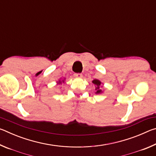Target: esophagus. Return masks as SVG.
<instances>
[{"instance_id": "esophagus-1", "label": "esophagus", "mask_w": 156, "mask_h": 156, "mask_svg": "<svg viewBox=\"0 0 156 156\" xmlns=\"http://www.w3.org/2000/svg\"><path fill=\"white\" fill-rule=\"evenodd\" d=\"M74 76L76 78H82L83 77V75H82V73H75Z\"/></svg>"}]
</instances>
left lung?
I'll return each instance as SVG.
<instances>
[{
    "label": "left lung",
    "instance_id": "1",
    "mask_svg": "<svg viewBox=\"0 0 156 156\" xmlns=\"http://www.w3.org/2000/svg\"><path fill=\"white\" fill-rule=\"evenodd\" d=\"M95 85H96V94H101L102 91L101 89V87H100V84H101V82H100L99 80H97V79H95L93 81H92Z\"/></svg>",
    "mask_w": 156,
    "mask_h": 156
}]
</instances>
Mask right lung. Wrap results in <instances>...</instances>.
<instances>
[{
  "instance_id": "add662e5",
  "label": "right lung",
  "mask_w": 156,
  "mask_h": 156,
  "mask_svg": "<svg viewBox=\"0 0 156 156\" xmlns=\"http://www.w3.org/2000/svg\"><path fill=\"white\" fill-rule=\"evenodd\" d=\"M64 81H65L64 80H62V81H61V80H59L58 82V84H61L62 82V83H64Z\"/></svg>"
}]
</instances>
